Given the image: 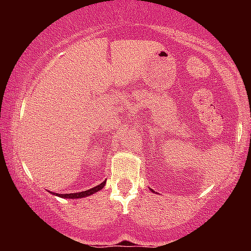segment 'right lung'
Segmentation results:
<instances>
[{
    "instance_id": "add662e5",
    "label": "right lung",
    "mask_w": 251,
    "mask_h": 251,
    "mask_svg": "<svg viewBox=\"0 0 251 251\" xmlns=\"http://www.w3.org/2000/svg\"><path fill=\"white\" fill-rule=\"evenodd\" d=\"M106 184V180L102 181L101 184L97 185V186L90 188V190H87V191H83V192H78V193H71V194H59V193H54V195H57V197H60V198H64V199H80V198H84V197H89V195L96 193V192L100 191L102 187L105 186ZM52 193V192H51Z\"/></svg>"
}]
</instances>
